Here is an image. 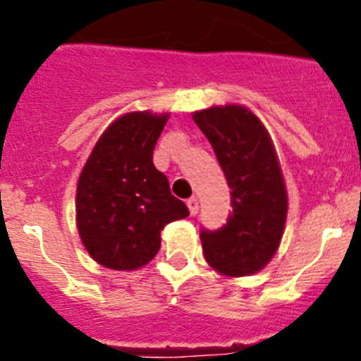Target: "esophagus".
Returning <instances> with one entry per match:
<instances>
[{
	"instance_id": "1",
	"label": "esophagus",
	"mask_w": 361,
	"mask_h": 361,
	"mask_svg": "<svg viewBox=\"0 0 361 361\" xmlns=\"http://www.w3.org/2000/svg\"><path fill=\"white\" fill-rule=\"evenodd\" d=\"M188 208H190V213L191 215H197V212H199V199L197 197H190V199L186 200Z\"/></svg>"
}]
</instances>
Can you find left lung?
<instances>
[{"instance_id": "obj_1", "label": "left lung", "mask_w": 361, "mask_h": 361, "mask_svg": "<svg viewBox=\"0 0 361 361\" xmlns=\"http://www.w3.org/2000/svg\"><path fill=\"white\" fill-rule=\"evenodd\" d=\"M193 121L212 142L231 188L228 222L213 231L200 229L204 258L222 275H253L279 250L288 216L273 142L257 116L235 104L195 111Z\"/></svg>"}]
</instances>
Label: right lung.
I'll list each match as a JSON object with an SVG mask.
<instances>
[{"label":"right lung","mask_w":361,"mask_h":361,"mask_svg":"<svg viewBox=\"0 0 361 361\" xmlns=\"http://www.w3.org/2000/svg\"><path fill=\"white\" fill-rule=\"evenodd\" d=\"M168 116L133 111L108 126L78 184V228L95 262L117 271L142 267L157 255L161 231L190 215L153 166Z\"/></svg>","instance_id":"right-lung-1"}]
</instances>
